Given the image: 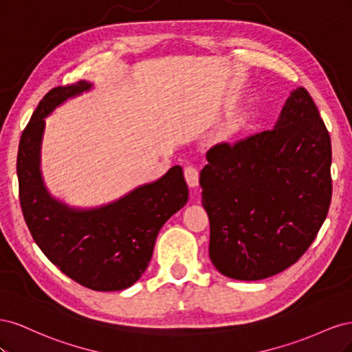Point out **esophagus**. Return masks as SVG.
<instances>
[{
	"label": "esophagus",
	"mask_w": 352,
	"mask_h": 352,
	"mask_svg": "<svg viewBox=\"0 0 352 352\" xmlns=\"http://www.w3.org/2000/svg\"><path fill=\"white\" fill-rule=\"evenodd\" d=\"M184 173H185L186 182H188V185H189L190 188L198 186V182H199V172H198V168H197L195 166H186L185 170H184Z\"/></svg>",
	"instance_id": "esophagus-1"
}]
</instances>
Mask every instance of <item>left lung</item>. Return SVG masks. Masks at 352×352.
<instances>
[{"label": "left lung", "instance_id": "obj_1", "mask_svg": "<svg viewBox=\"0 0 352 352\" xmlns=\"http://www.w3.org/2000/svg\"><path fill=\"white\" fill-rule=\"evenodd\" d=\"M207 162L199 185L214 267L260 280L300 260L332 198L330 136L308 91L291 92L273 129L211 146Z\"/></svg>", "mask_w": 352, "mask_h": 352}]
</instances>
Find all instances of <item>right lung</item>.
Returning a JSON list of instances; mask_svg holds the SVG:
<instances>
[{
    "label": "right lung",
    "instance_id": "right-lung-1",
    "mask_svg": "<svg viewBox=\"0 0 352 352\" xmlns=\"http://www.w3.org/2000/svg\"><path fill=\"white\" fill-rule=\"evenodd\" d=\"M91 88L87 80L52 88L38 104L19 144V197L30 235L52 264L92 291H122L146 270L160 229L186 204L189 190L182 167L175 166L98 208H73L50 195L39 168L44 119Z\"/></svg>",
    "mask_w": 352,
    "mask_h": 352
}]
</instances>
